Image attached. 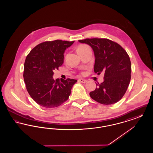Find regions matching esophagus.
<instances>
[{
  "instance_id": "obj_1",
  "label": "esophagus",
  "mask_w": 153,
  "mask_h": 153,
  "mask_svg": "<svg viewBox=\"0 0 153 153\" xmlns=\"http://www.w3.org/2000/svg\"><path fill=\"white\" fill-rule=\"evenodd\" d=\"M79 81L80 82H82V83H86L87 82V80L82 79H80L79 80Z\"/></svg>"
}]
</instances>
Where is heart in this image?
<instances>
[{"mask_svg": "<svg viewBox=\"0 0 153 153\" xmlns=\"http://www.w3.org/2000/svg\"><path fill=\"white\" fill-rule=\"evenodd\" d=\"M88 48H89V47L87 46V45H80V46L78 48L77 51H84L85 49H87Z\"/></svg>", "mask_w": 153, "mask_h": 153, "instance_id": "b5f03b06", "label": "heart"}]
</instances>
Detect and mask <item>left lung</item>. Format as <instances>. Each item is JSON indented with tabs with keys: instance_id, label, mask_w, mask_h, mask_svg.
I'll list each match as a JSON object with an SVG mask.
<instances>
[{
	"instance_id": "left-lung-1",
	"label": "left lung",
	"mask_w": 153,
	"mask_h": 153,
	"mask_svg": "<svg viewBox=\"0 0 153 153\" xmlns=\"http://www.w3.org/2000/svg\"><path fill=\"white\" fill-rule=\"evenodd\" d=\"M79 42L89 45L94 52L95 73H104V81L96 83L97 87L89 93L91 97L105 105L119 102L131 79V61L127 52L119 44L105 38H87Z\"/></svg>"
}]
</instances>
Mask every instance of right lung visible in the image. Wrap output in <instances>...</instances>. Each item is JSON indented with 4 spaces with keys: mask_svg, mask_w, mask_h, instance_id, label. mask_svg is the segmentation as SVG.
<instances>
[{
    "mask_svg": "<svg viewBox=\"0 0 153 153\" xmlns=\"http://www.w3.org/2000/svg\"><path fill=\"white\" fill-rule=\"evenodd\" d=\"M74 41H46L36 45L27 56L24 64L23 78L31 98L45 108L57 107L66 102L77 80H54V71L64 62L66 48Z\"/></svg>",
    "mask_w": 153,
    "mask_h": 153,
    "instance_id": "right-lung-1",
    "label": "right lung"
}]
</instances>
